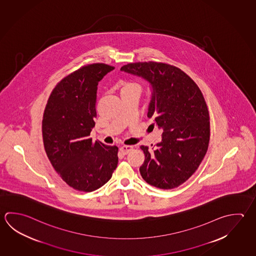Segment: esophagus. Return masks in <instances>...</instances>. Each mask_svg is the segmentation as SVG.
<instances>
[{
    "mask_svg": "<svg viewBox=\"0 0 256 256\" xmlns=\"http://www.w3.org/2000/svg\"><path fill=\"white\" fill-rule=\"evenodd\" d=\"M132 150V146H126V145H124V146H122L121 148H120V152H121L122 154L126 155V154H128Z\"/></svg>",
    "mask_w": 256,
    "mask_h": 256,
    "instance_id": "34e87169",
    "label": "esophagus"
}]
</instances>
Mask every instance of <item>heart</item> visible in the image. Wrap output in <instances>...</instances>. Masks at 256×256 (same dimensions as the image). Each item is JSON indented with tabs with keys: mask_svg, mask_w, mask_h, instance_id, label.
<instances>
[{
	"mask_svg": "<svg viewBox=\"0 0 256 256\" xmlns=\"http://www.w3.org/2000/svg\"><path fill=\"white\" fill-rule=\"evenodd\" d=\"M132 91H137L140 93V86L139 84H135V83H124L122 84L121 89V94L127 93V92H132Z\"/></svg>",
	"mask_w": 256,
	"mask_h": 256,
	"instance_id": "obj_1",
	"label": "heart"
}]
</instances>
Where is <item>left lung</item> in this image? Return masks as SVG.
<instances>
[{"label":"left lung","mask_w":256,"mask_h":256,"mask_svg":"<svg viewBox=\"0 0 256 256\" xmlns=\"http://www.w3.org/2000/svg\"><path fill=\"white\" fill-rule=\"evenodd\" d=\"M120 70L149 84L147 116L162 132L155 150L140 146L145 154L142 177L162 190L180 186L196 170L208 148L210 114L203 94L188 74L173 66L138 62Z\"/></svg>","instance_id":"1"}]
</instances>
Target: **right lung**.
Listing matches in <instances>:
<instances>
[{"label": "right lung", "instance_id": "add662e5", "mask_svg": "<svg viewBox=\"0 0 256 256\" xmlns=\"http://www.w3.org/2000/svg\"><path fill=\"white\" fill-rule=\"evenodd\" d=\"M114 70L104 64L84 66L53 89L42 121L48 158L62 180L86 192L104 186L118 164V148L92 142L100 80Z\"/></svg>", "mask_w": 256, "mask_h": 256}]
</instances>
